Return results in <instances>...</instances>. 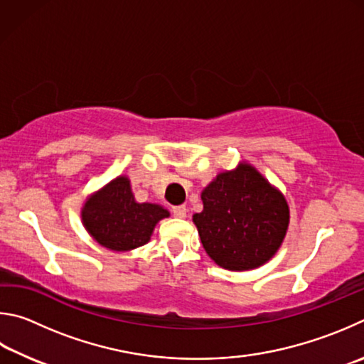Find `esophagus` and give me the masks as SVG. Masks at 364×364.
Here are the masks:
<instances>
[{
	"mask_svg": "<svg viewBox=\"0 0 364 364\" xmlns=\"http://www.w3.org/2000/svg\"><path fill=\"white\" fill-rule=\"evenodd\" d=\"M171 213L176 215V218H178V219H183L187 215V208L183 206V205H181V206H172L171 208Z\"/></svg>",
	"mask_w": 364,
	"mask_h": 364,
	"instance_id": "34e87169",
	"label": "esophagus"
}]
</instances>
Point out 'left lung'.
Wrapping results in <instances>:
<instances>
[{
	"instance_id": "obj_1",
	"label": "left lung",
	"mask_w": 364,
	"mask_h": 364,
	"mask_svg": "<svg viewBox=\"0 0 364 364\" xmlns=\"http://www.w3.org/2000/svg\"><path fill=\"white\" fill-rule=\"evenodd\" d=\"M193 215L203 247L228 270L257 269L273 257L288 230L289 208L250 164L222 172L203 190Z\"/></svg>"
}]
</instances>
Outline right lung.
<instances>
[{
    "label": "right lung",
    "mask_w": 364,
    "mask_h": 364,
    "mask_svg": "<svg viewBox=\"0 0 364 364\" xmlns=\"http://www.w3.org/2000/svg\"><path fill=\"white\" fill-rule=\"evenodd\" d=\"M82 224L99 245L112 251H129L150 240L158 220L168 209L151 203H136L127 177H117L82 208Z\"/></svg>",
    "instance_id": "1"
}]
</instances>
